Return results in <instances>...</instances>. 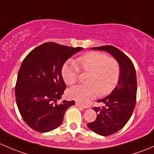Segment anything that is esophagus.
I'll return each instance as SVG.
<instances>
[{"mask_svg": "<svg viewBox=\"0 0 154 154\" xmlns=\"http://www.w3.org/2000/svg\"><path fill=\"white\" fill-rule=\"evenodd\" d=\"M75 105L78 106V107H82V108H84V109H85V108H87V107H88V106L83 105V104H80V103H79V102H75Z\"/></svg>", "mask_w": 154, "mask_h": 154, "instance_id": "1", "label": "esophagus"}]
</instances>
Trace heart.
Masks as SVG:
<instances>
[{"label":"heart","mask_w":154,"mask_h":154,"mask_svg":"<svg viewBox=\"0 0 154 154\" xmlns=\"http://www.w3.org/2000/svg\"><path fill=\"white\" fill-rule=\"evenodd\" d=\"M79 69L90 72L87 79L89 84L69 89L68 96L82 104H87L99 93L105 96L111 93L119 80L121 72L119 63L116 58L99 52H90L78 58L76 64L66 63L62 66L61 75L66 85L76 83Z\"/></svg>","instance_id":"1"}]
</instances>
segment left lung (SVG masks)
I'll use <instances>...</instances> for the list:
<instances>
[{
    "mask_svg": "<svg viewBox=\"0 0 154 154\" xmlns=\"http://www.w3.org/2000/svg\"><path fill=\"white\" fill-rule=\"evenodd\" d=\"M92 49L108 52L118 61L121 69L117 86L108 96L98 101L103 106L93 107L98 112L97 117L94 122L88 124V128L96 134L110 136L124 128L134 112L137 92L136 69L129 57L113 46Z\"/></svg>",
    "mask_w": 154,
    "mask_h": 154,
    "instance_id": "left-lung-1",
    "label": "left lung"
}]
</instances>
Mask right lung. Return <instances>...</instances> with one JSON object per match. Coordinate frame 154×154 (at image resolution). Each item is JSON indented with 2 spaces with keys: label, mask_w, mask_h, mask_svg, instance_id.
<instances>
[{
  "label": "right lung",
  "mask_w": 154,
  "mask_h": 154,
  "mask_svg": "<svg viewBox=\"0 0 154 154\" xmlns=\"http://www.w3.org/2000/svg\"><path fill=\"white\" fill-rule=\"evenodd\" d=\"M82 47L44 43L25 57L18 71L15 99L23 121L34 131H51L61 125L74 101H56L66 89L61 75L64 62Z\"/></svg>",
  "instance_id": "obj_1"
}]
</instances>
